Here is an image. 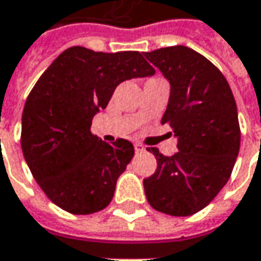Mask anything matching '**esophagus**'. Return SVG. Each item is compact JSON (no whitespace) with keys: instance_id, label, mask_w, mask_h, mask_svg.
I'll return each instance as SVG.
<instances>
[{"instance_id":"1","label":"esophagus","mask_w":261,"mask_h":261,"mask_svg":"<svg viewBox=\"0 0 261 261\" xmlns=\"http://www.w3.org/2000/svg\"><path fill=\"white\" fill-rule=\"evenodd\" d=\"M135 152H138V154H139V152H144V151H145V146L142 145V144H135Z\"/></svg>"}]
</instances>
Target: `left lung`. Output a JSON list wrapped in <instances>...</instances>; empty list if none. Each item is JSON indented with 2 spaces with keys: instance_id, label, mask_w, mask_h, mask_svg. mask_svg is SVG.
Masks as SVG:
<instances>
[{
  "instance_id": "1",
  "label": "left lung",
  "mask_w": 261,
  "mask_h": 261,
  "mask_svg": "<svg viewBox=\"0 0 261 261\" xmlns=\"http://www.w3.org/2000/svg\"><path fill=\"white\" fill-rule=\"evenodd\" d=\"M170 83L161 123L177 138L173 156L148 148L156 170L144 180L149 205L171 216L202 211L226 185L240 151L238 113L229 84L205 56L187 46L145 52Z\"/></svg>"
}]
</instances>
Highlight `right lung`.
I'll return each mask as SVG.
<instances>
[{
	"label": "right lung",
	"instance_id": "obj_1",
	"mask_svg": "<svg viewBox=\"0 0 261 261\" xmlns=\"http://www.w3.org/2000/svg\"><path fill=\"white\" fill-rule=\"evenodd\" d=\"M154 74L139 52L72 46L37 80L23 110L21 149L37 185L56 206L90 215L112 202L135 149L122 138L101 141L91 134V122L120 83Z\"/></svg>",
	"mask_w": 261,
	"mask_h": 261
}]
</instances>
